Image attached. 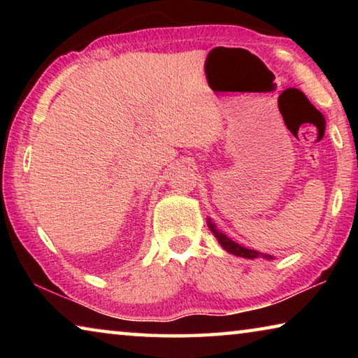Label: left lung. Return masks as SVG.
<instances>
[{
	"label": "left lung",
	"mask_w": 358,
	"mask_h": 358,
	"mask_svg": "<svg viewBox=\"0 0 358 358\" xmlns=\"http://www.w3.org/2000/svg\"><path fill=\"white\" fill-rule=\"evenodd\" d=\"M207 224H208V229L211 230V232H213V235L216 237V240L220 241L222 250H226L227 252L234 254V256L245 257V259H257V257H264L266 260L273 259V256H270V254H264V252H259V251H254V250H248V248L238 245L237 241L230 240L226 234H222L221 230L216 227V224L211 221V217H207Z\"/></svg>",
	"instance_id": "obj_1"
}]
</instances>
